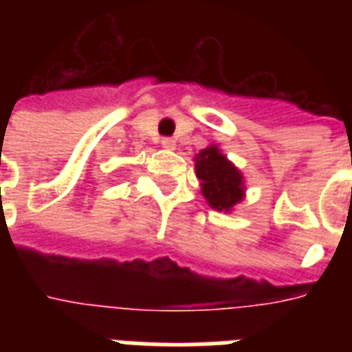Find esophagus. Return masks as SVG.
Here are the masks:
<instances>
[{
    "instance_id": "34e87169",
    "label": "esophagus",
    "mask_w": 352,
    "mask_h": 352,
    "mask_svg": "<svg viewBox=\"0 0 352 352\" xmlns=\"http://www.w3.org/2000/svg\"><path fill=\"white\" fill-rule=\"evenodd\" d=\"M160 144H162V148L166 149H175V140L171 137H164L162 140H160Z\"/></svg>"
}]
</instances>
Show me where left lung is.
I'll use <instances>...</instances> for the list:
<instances>
[{"label": "left lung", "instance_id": "1", "mask_svg": "<svg viewBox=\"0 0 352 352\" xmlns=\"http://www.w3.org/2000/svg\"><path fill=\"white\" fill-rule=\"evenodd\" d=\"M199 181L203 186V195L215 210H228L243 199V177L239 170L215 146L203 149L197 155Z\"/></svg>", "mask_w": 352, "mask_h": 352}]
</instances>
